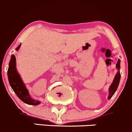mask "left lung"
Instances as JSON below:
<instances>
[{
	"mask_svg": "<svg viewBox=\"0 0 132 132\" xmlns=\"http://www.w3.org/2000/svg\"><path fill=\"white\" fill-rule=\"evenodd\" d=\"M116 68L118 70V72L116 73V76H115L113 82H112L111 85L109 87V96L107 99L108 100H110L111 98L113 95L114 94V93L116 92L117 90V88H118V85H119V81H120V78H121V74L120 72H119V69H120V60L118 59V62L116 63Z\"/></svg>",
	"mask_w": 132,
	"mask_h": 132,
	"instance_id": "left-lung-1",
	"label": "left lung"
}]
</instances>
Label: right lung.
Listing matches in <instances>:
<instances>
[{
  "mask_svg": "<svg viewBox=\"0 0 132 132\" xmlns=\"http://www.w3.org/2000/svg\"><path fill=\"white\" fill-rule=\"evenodd\" d=\"M20 46L21 44L16 47V51L20 49ZM7 77L10 86H11L12 89L20 100L28 105H37L40 104V101L34 100L30 96L28 89L26 88L20 74L16 70V57L14 55H12L9 62V68L7 70Z\"/></svg>",
  "mask_w": 132,
  "mask_h": 132,
  "instance_id": "1",
  "label": "right lung"
}]
</instances>
